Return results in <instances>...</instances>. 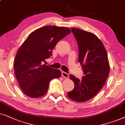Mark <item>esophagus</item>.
<instances>
[{"label":"esophagus","mask_w":125,"mask_h":125,"mask_svg":"<svg viewBox=\"0 0 125 125\" xmlns=\"http://www.w3.org/2000/svg\"><path fill=\"white\" fill-rule=\"evenodd\" d=\"M62 76L63 78H69V74H68L67 73L64 72V71H62Z\"/></svg>","instance_id":"34e87169"}]
</instances>
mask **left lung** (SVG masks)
<instances>
[{
	"mask_svg": "<svg viewBox=\"0 0 125 125\" xmlns=\"http://www.w3.org/2000/svg\"><path fill=\"white\" fill-rule=\"evenodd\" d=\"M79 50L78 62L84 75L82 79L70 75L74 88L67 96L76 102H86L98 93L104 86L110 72L107 54L104 44L93 33L71 28Z\"/></svg>",
	"mask_w": 125,
	"mask_h": 125,
	"instance_id": "left-lung-1",
	"label": "left lung"
}]
</instances>
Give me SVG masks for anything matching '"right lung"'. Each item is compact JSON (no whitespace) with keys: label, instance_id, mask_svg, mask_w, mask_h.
<instances>
[{"label":"right lung","instance_id":"obj_1","mask_svg":"<svg viewBox=\"0 0 125 125\" xmlns=\"http://www.w3.org/2000/svg\"><path fill=\"white\" fill-rule=\"evenodd\" d=\"M69 28L46 26L31 33L18 50L14 66L23 93L31 98L44 95L49 83L61 76L59 70L43 64L52 55L56 43L71 33Z\"/></svg>","mask_w":125,"mask_h":125}]
</instances>
